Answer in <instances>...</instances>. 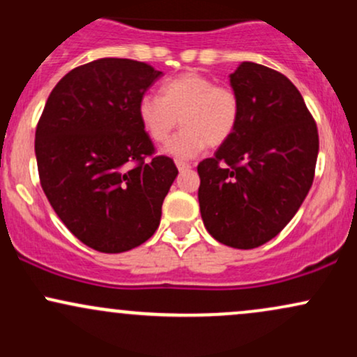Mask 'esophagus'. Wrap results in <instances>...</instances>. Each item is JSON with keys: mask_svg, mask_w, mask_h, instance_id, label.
<instances>
[{"mask_svg": "<svg viewBox=\"0 0 357 357\" xmlns=\"http://www.w3.org/2000/svg\"><path fill=\"white\" fill-rule=\"evenodd\" d=\"M176 166H178L179 173H183V171H190V169H191V165H188V162L178 161V162H176Z\"/></svg>", "mask_w": 357, "mask_h": 357, "instance_id": "34e87169", "label": "esophagus"}]
</instances>
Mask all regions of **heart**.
Here are the masks:
<instances>
[{"label":"heart","instance_id":"1","mask_svg":"<svg viewBox=\"0 0 357 357\" xmlns=\"http://www.w3.org/2000/svg\"><path fill=\"white\" fill-rule=\"evenodd\" d=\"M142 129L155 144H166L176 136L166 153L176 159L195 158L210 146L223 144L235 132L240 117V99L227 85L196 72H184L159 87V97L144 96L137 104Z\"/></svg>","mask_w":357,"mask_h":357}]
</instances>
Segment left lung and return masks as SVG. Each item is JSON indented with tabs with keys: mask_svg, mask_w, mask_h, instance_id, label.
Returning <instances> with one entry per match:
<instances>
[{
	"mask_svg": "<svg viewBox=\"0 0 357 357\" xmlns=\"http://www.w3.org/2000/svg\"><path fill=\"white\" fill-rule=\"evenodd\" d=\"M240 99L235 132L198 165L206 230L233 248L267 243L294 218L314 181L319 134L296 85L241 61L230 75Z\"/></svg>",
	"mask_w": 357,
	"mask_h": 357,
	"instance_id": "left-lung-1",
	"label": "left lung"
}]
</instances>
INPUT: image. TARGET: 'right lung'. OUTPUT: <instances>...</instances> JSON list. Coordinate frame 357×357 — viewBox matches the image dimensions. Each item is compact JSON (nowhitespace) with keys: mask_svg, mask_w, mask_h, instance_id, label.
Listing matches in <instances>:
<instances>
[{"mask_svg":"<svg viewBox=\"0 0 357 357\" xmlns=\"http://www.w3.org/2000/svg\"><path fill=\"white\" fill-rule=\"evenodd\" d=\"M162 72L99 59L52 90L36 126L40 183L65 227L87 247L121 253L149 240L178 167L154 146L137 104Z\"/></svg>","mask_w":357,"mask_h":357,"instance_id":"right-lung-1","label":"right lung"}]
</instances>
